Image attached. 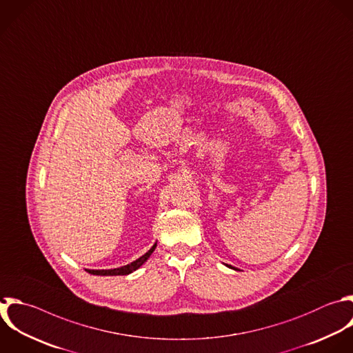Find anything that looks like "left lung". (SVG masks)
<instances>
[{"instance_id": "1", "label": "left lung", "mask_w": 353, "mask_h": 353, "mask_svg": "<svg viewBox=\"0 0 353 353\" xmlns=\"http://www.w3.org/2000/svg\"><path fill=\"white\" fill-rule=\"evenodd\" d=\"M226 266H229V265H226ZM229 268H232V266H229ZM232 269H236V268H232Z\"/></svg>"}]
</instances>
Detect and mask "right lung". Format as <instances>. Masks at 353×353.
<instances>
[{
    "label": "right lung",
    "instance_id": "right-lung-1",
    "mask_svg": "<svg viewBox=\"0 0 353 353\" xmlns=\"http://www.w3.org/2000/svg\"><path fill=\"white\" fill-rule=\"evenodd\" d=\"M156 245H157V243H154L153 244V247L146 252V254H143L142 256H139L137 261H134V262H131V263H128V265H124V266H121V268H114V269H85L88 273H91V274H97V276H117V274H130V273H132L134 270H137L138 268H141L148 259H149V256L152 255V252L154 251V248H156Z\"/></svg>",
    "mask_w": 353,
    "mask_h": 353
}]
</instances>
